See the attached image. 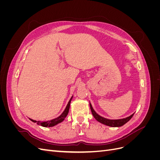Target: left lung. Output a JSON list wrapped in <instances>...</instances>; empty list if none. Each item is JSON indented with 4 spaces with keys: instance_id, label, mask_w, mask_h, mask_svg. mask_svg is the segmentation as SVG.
I'll return each instance as SVG.
<instances>
[{
    "instance_id": "obj_1",
    "label": "left lung",
    "mask_w": 160,
    "mask_h": 160,
    "mask_svg": "<svg viewBox=\"0 0 160 160\" xmlns=\"http://www.w3.org/2000/svg\"><path fill=\"white\" fill-rule=\"evenodd\" d=\"M90 105V108L91 110V112L92 114H93V117L95 118V119L97 121H98L99 122L105 124L106 125H108V126H111V127H121L124 124L128 122L132 119V118L133 117V114H132V115L129 116V117L126 118H123V119H106L104 118L103 117H101V116L99 115L98 113H97L95 111L93 110V108H92V106L91 105V103H89Z\"/></svg>"
}]
</instances>
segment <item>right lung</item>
<instances>
[{"label": "right lung", "instance_id": "right-lung-1", "mask_svg": "<svg viewBox=\"0 0 160 160\" xmlns=\"http://www.w3.org/2000/svg\"><path fill=\"white\" fill-rule=\"evenodd\" d=\"M72 98V97H71V98L70 99L69 103H68V104H67V107H66L65 109L64 110L63 112H62V114L60 116H59V117H58V118H55L54 119H51L50 121H47V122H39V121H38V122H37V121L33 120L32 119H29L31 121H32V122L37 123L38 125H41V126H42V127L47 128V127H52V126H54V125L62 122V121H63L65 119V118H66V116L67 115V114H68L69 108H70V103H71V101Z\"/></svg>", "mask_w": 160, "mask_h": 160}]
</instances>
